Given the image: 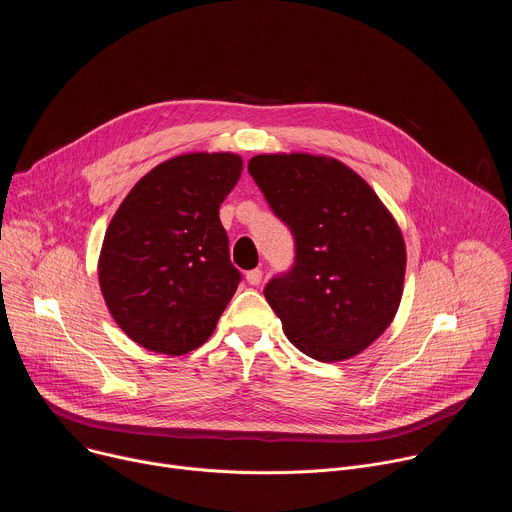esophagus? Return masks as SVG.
Instances as JSON below:
<instances>
[{"label":"esophagus","instance_id":"obj_1","mask_svg":"<svg viewBox=\"0 0 512 512\" xmlns=\"http://www.w3.org/2000/svg\"><path fill=\"white\" fill-rule=\"evenodd\" d=\"M245 277H247L249 285H259L261 279H263V271L261 269H251V271H247Z\"/></svg>","mask_w":512,"mask_h":512}]
</instances>
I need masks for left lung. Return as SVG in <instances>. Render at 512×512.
Returning <instances> with one entry per match:
<instances>
[{
  "label": "left lung",
  "instance_id": "obj_1",
  "mask_svg": "<svg viewBox=\"0 0 512 512\" xmlns=\"http://www.w3.org/2000/svg\"><path fill=\"white\" fill-rule=\"evenodd\" d=\"M249 174L296 239L294 267L263 291L289 342L320 362L369 348L403 296L407 253L393 214L328 156L261 154Z\"/></svg>",
  "mask_w": 512,
  "mask_h": 512
}]
</instances>
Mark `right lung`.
<instances>
[{
    "mask_svg": "<svg viewBox=\"0 0 512 512\" xmlns=\"http://www.w3.org/2000/svg\"><path fill=\"white\" fill-rule=\"evenodd\" d=\"M241 172L231 152L182 154L145 174L113 214L99 285L109 314L139 346L176 356L214 332L241 281L218 218Z\"/></svg>",
    "mask_w": 512,
    "mask_h": 512,
    "instance_id": "add662e5",
    "label": "right lung"
}]
</instances>
